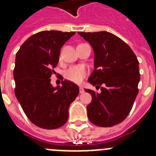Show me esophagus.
<instances>
[{
  "label": "esophagus",
  "instance_id": "obj_1",
  "mask_svg": "<svg viewBox=\"0 0 156 156\" xmlns=\"http://www.w3.org/2000/svg\"><path fill=\"white\" fill-rule=\"evenodd\" d=\"M80 94L84 93V89H83V87H80Z\"/></svg>",
  "mask_w": 156,
  "mask_h": 156
}]
</instances>
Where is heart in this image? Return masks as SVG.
<instances>
[{
    "mask_svg": "<svg viewBox=\"0 0 156 156\" xmlns=\"http://www.w3.org/2000/svg\"><path fill=\"white\" fill-rule=\"evenodd\" d=\"M87 74V69L82 66H74L70 67L65 73V77L72 82L80 83L82 82Z\"/></svg>",
    "mask_w": 156,
    "mask_h": 156,
    "instance_id": "obj_1",
    "label": "heart"
}]
</instances>
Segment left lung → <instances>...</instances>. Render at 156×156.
<instances>
[{
  "label": "left lung",
  "instance_id": "obj_1",
  "mask_svg": "<svg viewBox=\"0 0 156 156\" xmlns=\"http://www.w3.org/2000/svg\"><path fill=\"white\" fill-rule=\"evenodd\" d=\"M89 42L94 53V69L88 82L100 93L84 89L91 94L87 107L88 119L96 126L110 127L124 120L138 94L139 62L127 44L106 31L78 32Z\"/></svg>",
  "mask_w": 156,
  "mask_h": 156
}]
</instances>
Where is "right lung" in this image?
I'll use <instances>...</instances> for the list:
<instances>
[{
  "mask_svg": "<svg viewBox=\"0 0 156 156\" xmlns=\"http://www.w3.org/2000/svg\"><path fill=\"white\" fill-rule=\"evenodd\" d=\"M75 32L44 30L23 44L16 56L15 94L25 114L43 129L61 127L69 118V107L79 94V87L68 80L54 87L51 77L59 61L62 47Z\"/></svg>",
  "mask_w": 156,
  "mask_h": 156,
  "instance_id": "add662e5",
  "label": "right lung"
}]
</instances>
